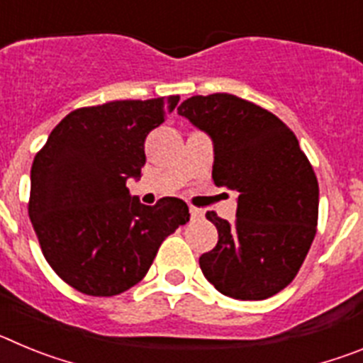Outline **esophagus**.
<instances>
[{"label": "esophagus", "instance_id": "1", "mask_svg": "<svg viewBox=\"0 0 363 363\" xmlns=\"http://www.w3.org/2000/svg\"><path fill=\"white\" fill-rule=\"evenodd\" d=\"M189 213H191L192 220H201V218H203V211L196 209V207H191V209H189Z\"/></svg>", "mask_w": 363, "mask_h": 363}]
</instances>
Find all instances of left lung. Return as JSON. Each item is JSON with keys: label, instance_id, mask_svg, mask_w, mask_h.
Listing matches in <instances>:
<instances>
[{"label": "left lung", "instance_id": "8db88e82", "mask_svg": "<svg viewBox=\"0 0 363 363\" xmlns=\"http://www.w3.org/2000/svg\"><path fill=\"white\" fill-rule=\"evenodd\" d=\"M214 145L216 187L238 192L236 220L205 214L218 229L200 256L203 277L225 296L265 300L300 271L318 223V179L296 136L272 112L218 92L178 107Z\"/></svg>", "mask_w": 363, "mask_h": 363}]
</instances>
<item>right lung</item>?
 <instances>
[{"label":"right lung","mask_w":363,"mask_h":363,"mask_svg":"<svg viewBox=\"0 0 363 363\" xmlns=\"http://www.w3.org/2000/svg\"><path fill=\"white\" fill-rule=\"evenodd\" d=\"M179 96L76 108L54 127L30 169L28 216L57 277L89 296H114L147 274L160 245L187 223L179 198L156 205L130 196L145 138Z\"/></svg>","instance_id":"right-lung-1"}]
</instances>
